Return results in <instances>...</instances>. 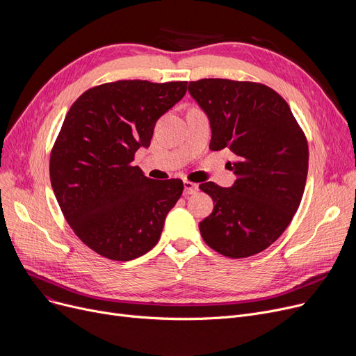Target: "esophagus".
I'll return each instance as SVG.
<instances>
[{"instance_id": "esophagus-1", "label": "esophagus", "mask_w": 356, "mask_h": 356, "mask_svg": "<svg viewBox=\"0 0 356 356\" xmlns=\"http://www.w3.org/2000/svg\"><path fill=\"white\" fill-rule=\"evenodd\" d=\"M183 184H184V195H195L199 191V186L193 181L184 180Z\"/></svg>"}]
</instances>
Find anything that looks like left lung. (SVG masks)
Segmentation results:
<instances>
[{
	"label": "left lung",
	"instance_id": "obj_1",
	"mask_svg": "<svg viewBox=\"0 0 356 356\" xmlns=\"http://www.w3.org/2000/svg\"><path fill=\"white\" fill-rule=\"evenodd\" d=\"M189 92L209 117V148L235 156L232 188L199 186L215 203L199 223L202 238L229 258L255 255L286 231L302 202L306 136L283 97L263 83L211 78L189 82Z\"/></svg>",
	"mask_w": 356,
	"mask_h": 356
}]
</instances>
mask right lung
<instances>
[{
  "label": "right lung",
  "instance_id": "add662e5",
  "mask_svg": "<svg viewBox=\"0 0 356 356\" xmlns=\"http://www.w3.org/2000/svg\"><path fill=\"white\" fill-rule=\"evenodd\" d=\"M186 89L180 81L109 82L83 92L66 114L50 153L51 188L73 232L105 258L154 248L183 193L180 179L153 180L131 163Z\"/></svg>",
  "mask_w": 356,
  "mask_h": 356
}]
</instances>
